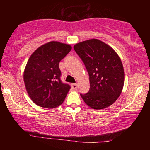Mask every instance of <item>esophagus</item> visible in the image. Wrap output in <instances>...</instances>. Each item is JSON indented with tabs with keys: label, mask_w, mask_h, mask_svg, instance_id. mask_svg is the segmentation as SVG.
<instances>
[{
	"label": "esophagus",
	"mask_w": 150,
	"mask_h": 150,
	"mask_svg": "<svg viewBox=\"0 0 150 150\" xmlns=\"http://www.w3.org/2000/svg\"><path fill=\"white\" fill-rule=\"evenodd\" d=\"M71 87H72L74 89H77V87H78V85H77V84H76V83L71 84Z\"/></svg>",
	"instance_id": "esophagus-1"
}]
</instances>
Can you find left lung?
Returning a JSON list of instances; mask_svg holds the SVG:
<instances>
[{"instance_id":"left-lung-1","label":"left lung","mask_w":150,"mask_h":150,"mask_svg":"<svg viewBox=\"0 0 150 150\" xmlns=\"http://www.w3.org/2000/svg\"><path fill=\"white\" fill-rule=\"evenodd\" d=\"M74 49L89 76V91L81 94L84 102L96 110L112 105L120 97L124 84V67L119 55L98 39L78 43Z\"/></svg>"}]
</instances>
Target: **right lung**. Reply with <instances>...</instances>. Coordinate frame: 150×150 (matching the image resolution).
I'll use <instances>...</instances> for the list:
<instances>
[{
	"instance_id": "add662e5",
	"label": "right lung",
	"mask_w": 150,
	"mask_h": 150,
	"mask_svg": "<svg viewBox=\"0 0 150 150\" xmlns=\"http://www.w3.org/2000/svg\"><path fill=\"white\" fill-rule=\"evenodd\" d=\"M71 50L70 45L52 41L30 55L24 71V82L28 95L38 106L52 108L64 101L71 87L61 82L59 64Z\"/></svg>"
}]
</instances>
